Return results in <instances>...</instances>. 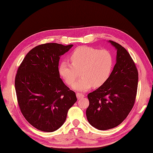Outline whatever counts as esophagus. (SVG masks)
<instances>
[{"label": "esophagus", "mask_w": 153, "mask_h": 153, "mask_svg": "<svg viewBox=\"0 0 153 153\" xmlns=\"http://www.w3.org/2000/svg\"><path fill=\"white\" fill-rule=\"evenodd\" d=\"M76 96H77L78 99H80V98H84V97L85 96H84V94H80V93H76Z\"/></svg>", "instance_id": "34e87169"}]
</instances>
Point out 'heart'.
Returning <instances> with one entry per match:
<instances>
[{"mask_svg":"<svg viewBox=\"0 0 153 153\" xmlns=\"http://www.w3.org/2000/svg\"><path fill=\"white\" fill-rule=\"evenodd\" d=\"M71 64L63 61L59 71L67 84L71 85L80 72L81 78L73 85V89L84 92L93 85L100 87L108 80L112 71L114 59L106 50L80 47L73 51L69 57Z\"/></svg>","mask_w":153,"mask_h":153,"instance_id":"b5f03b06","label":"heart"}]
</instances>
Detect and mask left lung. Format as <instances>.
<instances>
[{"label":"left lung","instance_id":"1","mask_svg":"<svg viewBox=\"0 0 153 153\" xmlns=\"http://www.w3.org/2000/svg\"><path fill=\"white\" fill-rule=\"evenodd\" d=\"M117 50L116 64L103 85L87 95V121L100 130L117 126L127 117L135 103L138 74L135 62L121 45L109 41Z\"/></svg>","mask_w":153,"mask_h":153}]
</instances>
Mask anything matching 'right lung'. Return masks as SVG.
<instances>
[{"label": "right lung", "mask_w": 153, "mask_h": 153, "mask_svg": "<svg viewBox=\"0 0 153 153\" xmlns=\"http://www.w3.org/2000/svg\"><path fill=\"white\" fill-rule=\"evenodd\" d=\"M73 46L51 43L32 48L23 60L15 77L21 112L32 126L53 132L65 122L68 110L77 101L75 92L60 78V57Z\"/></svg>", "instance_id": "right-lung-1"}]
</instances>
